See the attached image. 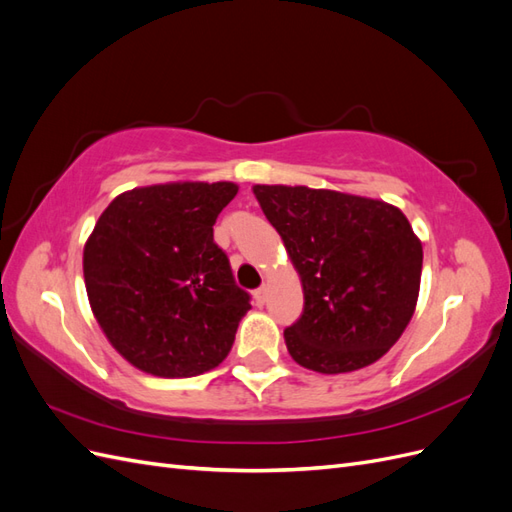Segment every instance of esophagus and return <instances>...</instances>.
I'll return each mask as SVG.
<instances>
[{"mask_svg": "<svg viewBox=\"0 0 512 512\" xmlns=\"http://www.w3.org/2000/svg\"><path fill=\"white\" fill-rule=\"evenodd\" d=\"M254 299H256L258 305H265V301H267V286L256 288V290H254Z\"/></svg>", "mask_w": 512, "mask_h": 512, "instance_id": "34e87169", "label": "esophagus"}]
</instances>
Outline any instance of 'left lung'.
<instances>
[{
    "label": "left lung",
    "instance_id": "1",
    "mask_svg": "<svg viewBox=\"0 0 512 512\" xmlns=\"http://www.w3.org/2000/svg\"><path fill=\"white\" fill-rule=\"evenodd\" d=\"M303 284V314L284 331L288 352L320 374L367 367L408 327L423 247L406 215L382 200L305 185H254Z\"/></svg>",
    "mask_w": 512,
    "mask_h": 512
}]
</instances>
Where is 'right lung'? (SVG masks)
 <instances>
[{"instance_id":"add662e5","label":"right lung","mask_w":512,"mask_h":512,"mask_svg":"<svg viewBox=\"0 0 512 512\" xmlns=\"http://www.w3.org/2000/svg\"><path fill=\"white\" fill-rule=\"evenodd\" d=\"M237 185L166 183L117 196L83 254L87 297L108 342L134 367L190 378L218 367L250 292L237 286L213 224Z\"/></svg>"}]
</instances>
